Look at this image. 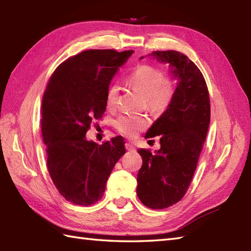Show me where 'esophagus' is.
Masks as SVG:
<instances>
[{"label": "esophagus", "mask_w": 251, "mask_h": 251, "mask_svg": "<svg viewBox=\"0 0 251 251\" xmlns=\"http://www.w3.org/2000/svg\"><path fill=\"white\" fill-rule=\"evenodd\" d=\"M125 148H126V150L127 151H135V147L131 145V143H125Z\"/></svg>", "instance_id": "1"}]
</instances>
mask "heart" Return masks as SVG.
<instances>
[{
  "instance_id": "obj_1",
  "label": "heart",
  "mask_w": 251,
  "mask_h": 251,
  "mask_svg": "<svg viewBox=\"0 0 251 251\" xmlns=\"http://www.w3.org/2000/svg\"><path fill=\"white\" fill-rule=\"evenodd\" d=\"M128 82L147 100L148 109L155 114H161L168 108L175 94L174 83L170 79H164L161 70L150 65L138 66L132 72ZM120 85L112 84L106 90L105 103L108 109H114L119 102ZM149 125L146 117L136 115L120 116L114 123L115 128L126 137H136Z\"/></svg>"
}]
</instances>
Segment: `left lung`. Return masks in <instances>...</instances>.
I'll return each mask as SVG.
<instances>
[{
	"mask_svg": "<svg viewBox=\"0 0 251 251\" xmlns=\"http://www.w3.org/2000/svg\"><path fill=\"white\" fill-rule=\"evenodd\" d=\"M149 56L168 63L178 81L172 102L146 135L161 136V149L138 150L142 166L137 195L145 206L164 209L182 199L193 178L210 123V100L204 76L185 55L156 50Z\"/></svg>",
	"mask_w": 251,
	"mask_h": 251,
	"instance_id": "8db88e82",
	"label": "left lung"
}]
</instances>
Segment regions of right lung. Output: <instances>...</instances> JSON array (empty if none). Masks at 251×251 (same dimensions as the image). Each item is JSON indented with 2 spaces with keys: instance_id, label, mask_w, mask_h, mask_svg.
Listing matches in <instances>:
<instances>
[{
  "instance_id": "add662e5",
  "label": "right lung",
  "mask_w": 251,
  "mask_h": 251,
  "mask_svg": "<svg viewBox=\"0 0 251 251\" xmlns=\"http://www.w3.org/2000/svg\"><path fill=\"white\" fill-rule=\"evenodd\" d=\"M134 50H89L56 68L42 100V136L47 168L59 193L75 205L89 206L103 195L115 164L125 154L124 138L102 145L86 139L105 111L112 77Z\"/></svg>"
}]
</instances>
